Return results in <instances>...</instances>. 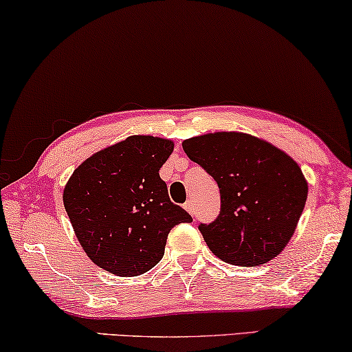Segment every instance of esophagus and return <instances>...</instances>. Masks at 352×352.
I'll return each mask as SVG.
<instances>
[{"mask_svg":"<svg viewBox=\"0 0 352 352\" xmlns=\"http://www.w3.org/2000/svg\"><path fill=\"white\" fill-rule=\"evenodd\" d=\"M183 207H185V210L191 214V217H194V212H196V210H194V202L192 201H186L185 206H183Z\"/></svg>","mask_w":352,"mask_h":352,"instance_id":"obj_1","label":"esophagus"}]
</instances>
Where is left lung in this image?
Wrapping results in <instances>:
<instances>
[{
    "label": "left lung",
    "instance_id": "8db88e82",
    "mask_svg": "<svg viewBox=\"0 0 352 352\" xmlns=\"http://www.w3.org/2000/svg\"><path fill=\"white\" fill-rule=\"evenodd\" d=\"M182 145L221 194L219 217L199 226L210 251L243 267L276 258L296 232L308 196L297 162L267 140L235 131L202 134Z\"/></svg>",
    "mask_w": 352,
    "mask_h": 352
}]
</instances>
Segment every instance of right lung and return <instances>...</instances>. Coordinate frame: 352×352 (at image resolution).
<instances>
[{
	"label": "right lung",
	"mask_w": 352,
	"mask_h": 352,
	"mask_svg": "<svg viewBox=\"0 0 352 352\" xmlns=\"http://www.w3.org/2000/svg\"><path fill=\"white\" fill-rule=\"evenodd\" d=\"M174 142L153 135L99 150L67 180L63 204L78 243L101 269L138 276L164 256L170 229L192 218L170 202L160 169Z\"/></svg>",
	"instance_id": "right-lung-1"
}]
</instances>
